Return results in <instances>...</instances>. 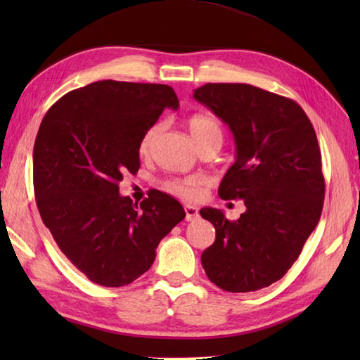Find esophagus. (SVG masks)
Here are the masks:
<instances>
[{
  "instance_id": "1",
  "label": "esophagus",
  "mask_w": 360,
  "mask_h": 360,
  "mask_svg": "<svg viewBox=\"0 0 360 360\" xmlns=\"http://www.w3.org/2000/svg\"><path fill=\"white\" fill-rule=\"evenodd\" d=\"M184 210H186V219L187 221H195L198 217H200V212H198V207H195V205L186 204Z\"/></svg>"
}]
</instances>
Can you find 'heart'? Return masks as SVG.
<instances>
[{"label": "heart", "mask_w": 360, "mask_h": 360, "mask_svg": "<svg viewBox=\"0 0 360 360\" xmlns=\"http://www.w3.org/2000/svg\"><path fill=\"white\" fill-rule=\"evenodd\" d=\"M187 125H188V131L192 134L198 148H200L201 145L212 143V142L223 143V128H221L218 119H215L213 116H209V114H193L192 117H188ZM159 129H160V125L156 124L145 131L139 143V151L142 155H145V153L150 150L153 141L156 139ZM165 187L174 195L186 198V200H192V198H195L198 193L200 179L198 178L174 179V181L167 182Z\"/></svg>", "instance_id": "b5f03b06"}]
</instances>
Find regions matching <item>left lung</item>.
<instances>
[{
	"instance_id": "1",
	"label": "left lung",
	"mask_w": 360,
	"mask_h": 360,
	"mask_svg": "<svg viewBox=\"0 0 360 360\" xmlns=\"http://www.w3.org/2000/svg\"><path fill=\"white\" fill-rule=\"evenodd\" d=\"M193 97L233 134L235 162L218 195L246 205L236 221L218 209L200 210L217 231L201 255L204 271L229 292L271 286L294 264L322 215L325 179L314 128L294 101L246 83H207Z\"/></svg>"
}]
</instances>
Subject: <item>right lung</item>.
Returning <instances> with one entry per match:
<instances>
[{
    "label": "right lung",
    "instance_id": "1",
    "mask_svg": "<svg viewBox=\"0 0 360 360\" xmlns=\"http://www.w3.org/2000/svg\"><path fill=\"white\" fill-rule=\"evenodd\" d=\"M165 108H179L172 86L102 80L65 94L38 129V212L66 258L101 286L147 272L160 240L186 218L159 190L139 205L119 193L124 173L139 170L142 136Z\"/></svg>",
    "mask_w": 360,
    "mask_h": 360
}]
</instances>
